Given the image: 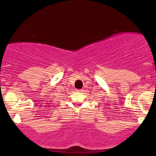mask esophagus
<instances>
[{"mask_svg": "<svg viewBox=\"0 0 156 156\" xmlns=\"http://www.w3.org/2000/svg\"><path fill=\"white\" fill-rule=\"evenodd\" d=\"M83 90V89H78V90H77V92H82Z\"/></svg>", "mask_w": 156, "mask_h": 156, "instance_id": "34e87169", "label": "esophagus"}]
</instances>
